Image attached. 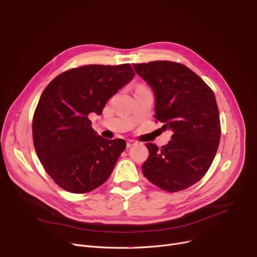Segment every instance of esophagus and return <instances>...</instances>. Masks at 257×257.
<instances>
[{
    "mask_svg": "<svg viewBox=\"0 0 257 257\" xmlns=\"http://www.w3.org/2000/svg\"><path fill=\"white\" fill-rule=\"evenodd\" d=\"M137 142L135 141V140H132V139H128L127 141H126V148H131V146H133V145H135Z\"/></svg>",
    "mask_w": 257,
    "mask_h": 257,
    "instance_id": "34e87169",
    "label": "esophagus"
}]
</instances>
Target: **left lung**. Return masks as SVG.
<instances>
[{
    "instance_id": "1",
    "label": "left lung",
    "mask_w": 257,
    "mask_h": 257,
    "mask_svg": "<svg viewBox=\"0 0 257 257\" xmlns=\"http://www.w3.org/2000/svg\"><path fill=\"white\" fill-rule=\"evenodd\" d=\"M156 97L155 118L173 132L161 149L146 143L150 156L142 173L169 192L186 189L209 169L221 139L218 107L212 90L186 66L157 60L134 64Z\"/></svg>"
}]
</instances>
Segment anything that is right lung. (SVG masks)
<instances>
[{"label": "right lung", "instance_id": "obj_1", "mask_svg": "<svg viewBox=\"0 0 257 257\" xmlns=\"http://www.w3.org/2000/svg\"><path fill=\"white\" fill-rule=\"evenodd\" d=\"M134 76L128 64L88 65L47 85L33 115L32 136L41 163L59 187L85 193L111 176L126 143L97 135L88 116L101 115L106 101Z\"/></svg>", "mask_w": 257, "mask_h": 257}]
</instances>
